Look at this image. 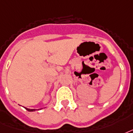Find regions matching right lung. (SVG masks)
Here are the masks:
<instances>
[{"mask_svg":"<svg viewBox=\"0 0 133 133\" xmlns=\"http://www.w3.org/2000/svg\"><path fill=\"white\" fill-rule=\"evenodd\" d=\"M25 108L28 111H29V112H33V111L35 110H34V109H28V108Z\"/></svg>","mask_w":133,"mask_h":133,"instance_id":"1","label":"right lung"}]
</instances>
